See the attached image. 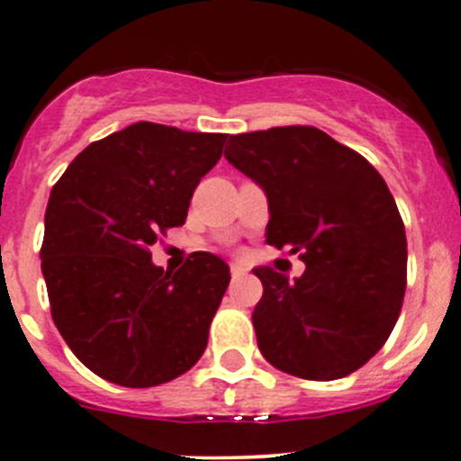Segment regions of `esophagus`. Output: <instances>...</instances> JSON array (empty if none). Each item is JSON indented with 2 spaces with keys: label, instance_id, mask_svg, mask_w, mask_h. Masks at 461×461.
<instances>
[{
  "label": "esophagus",
  "instance_id": "1",
  "mask_svg": "<svg viewBox=\"0 0 461 461\" xmlns=\"http://www.w3.org/2000/svg\"><path fill=\"white\" fill-rule=\"evenodd\" d=\"M230 272H231V278H239V276H243V274H245V267H243V265H239V263H231Z\"/></svg>",
  "mask_w": 461,
  "mask_h": 461
}]
</instances>
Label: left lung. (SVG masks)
<instances>
[{
    "label": "left lung",
    "mask_w": 461,
    "mask_h": 461,
    "mask_svg": "<svg viewBox=\"0 0 461 461\" xmlns=\"http://www.w3.org/2000/svg\"><path fill=\"white\" fill-rule=\"evenodd\" d=\"M225 158L267 196V243L305 263L292 281L254 267L258 350L301 379L359 370L393 332L406 292V230L385 180L317 127L230 136Z\"/></svg>",
    "instance_id": "left-lung-1"
}]
</instances>
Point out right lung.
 Instances as JSON below:
<instances>
[{
  "instance_id": "1",
  "label": "right lung",
  "mask_w": 461,
  "mask_h": 461,
  "mask_svg": "<svg viewBox=\"0 0 461 461\" xmlns=\"http://www.w3.org/2000/svg\"><path fill=\"white\" fill-rule=\"evenodd\" d=\"M225 140L129 124L88 144L50 192L40 252L50 314L73 355L111 384H167L207 348L230 267L194 252L171 274L151 263L149 248L183 225Z\"/></svg>"
}]
</instances>
